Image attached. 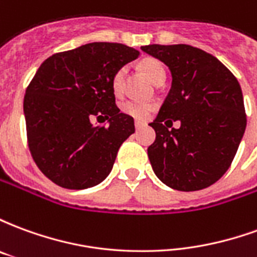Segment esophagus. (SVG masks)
I'll use <instances>...</instances> for the list:
<instances>
[{"label":"esophagus","mask_w":257,"mask_h":257,"mask_svg":"<svg viewBox=\"0 0 257 257\" xmlns=\"http://www.w3.org/2000/svg\"><path fill=\"white\" fill-rule=\"evenodd\" d=\"M145 126H146L145 122H140V121H136V122H135V128L138 129V131L142 128H145Z\"/></svg>","instance_id":"34e87169"}]
</instances>
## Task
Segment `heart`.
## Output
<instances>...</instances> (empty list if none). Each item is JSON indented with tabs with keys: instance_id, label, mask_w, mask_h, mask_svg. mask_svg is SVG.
Listing matches in <instances>:
<instances>
[{
	"instance_id": "b5f03b06",
	"label": "heart",
	"mask_w": 257,
	"mask_h": 257,
	"mask_svg": "<svg viewBox=\"0 0 257 257\" xmlns=\"http://www.w3.org/2000/svg\"><path fill=\"white\" fill-rule=\"evenodd\" d=\"M142 73L145 74L147 78L150 79L151 82L154 84L157 79L165 77V71L162 64L157 60V59L147 58L145 60H142L139 64ZM125 73L126 70L125 67L118 68L117 71L114 73L111 78V88L114 90V93H121L123 86V78H125ZM123 112H126L131 117L136 118V119H146L150 115L151 110H153V104L150 103H143V101H135L128 100L122 103Z\"/></svg>"
}]
</instances>
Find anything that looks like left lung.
I'll return each instance as SVG.
<instances>
[{
	"label": "left lung",
	"mask_w": 257,
	"mask_h": 257,
	"mask_svg": "<svg viewBox=\"0 0 257 257\" xmlns=\"http://www.w3.org/2000/svg\"><path fill=\"white\" fill-rule=\"evenodd\" d=\"M165 64L172 85L150 123L156 142L147 154L162 183L179 191L209 187L226 173L246 128L241 86L219 59L191 45H146ZM173 120L181 128L169 131Z\"/></svg>",
	"instance_id": "left-lung-1"
}]
</instances>
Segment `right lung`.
Returning a JSON list of instances; mask_svg holds the SVG:
<instances>
[{
    "instance_id": "obj_1",
    "label": "right lung",
    "mask_w": 257,
    "mask_h": 257,
    "mask_svg": "<svg viewBox=\"0 0 257 257\" xmlns=\"http://www.w3.org/2000/svg\"><path fill=\"white\" fill-rule=\"evenodd\" d=\"M138 58L122 44L90 42L52 55L37 70L23 101L27 140L53 183L89 189L111 172L119 146L135 132L134 118L115 106L111 78ZM96 115L109 125L92 124Z\"/></svg>"
}]
</instances>
